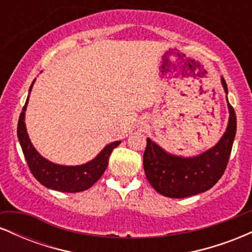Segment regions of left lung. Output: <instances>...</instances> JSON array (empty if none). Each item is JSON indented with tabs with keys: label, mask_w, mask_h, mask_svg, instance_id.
<instances>
[{
	"label": "left lung",
	"mask_w": 252,
	"mask_h": 252,
	"mask_svg": "<svg viewBox=\"0 0 252 252\" xmlns=\"http://www.w3.org/2000/svg\"><path fill=\"white\" fill-rule=\"evenodd\" d=\"M225 94L227 85L220 78ZM228 122L224 135L216 146L195 156H179L167 153L150 138L143 154V167L149 184L156 192L168 198L187 196L206 192L218 182L226 168L236 136V112L228 103Z\"/></svg>",
	"instance_id": "obj_1"
}]
</instances>
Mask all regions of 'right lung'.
Here are the masks:
<instances>
[{"label": "right lung", "instance_id": "obj_1", "mask_svg": "<svg viewBox=\"0 0 252 252\" xmlns=\"http://www.w3.org/2000/svg\"><path fill=\"white\" fill-rule=\"evenodd\" d=\"M35 79L32 83L30 94ZM28 99H30V96L27 97L24 109L20 115L19 123H17V137H19L26 161L34 178L47 189L66 193L82 192L94 186V184H96L98 179L105 172L110 155L112 150L121 143V141H115V142L106 144L96 158L79 166H63V164L51 162L37 153L27 134L25 115Z\"/></svg>", "mask_w": 252, "mask_h": 252}]
</instances>
